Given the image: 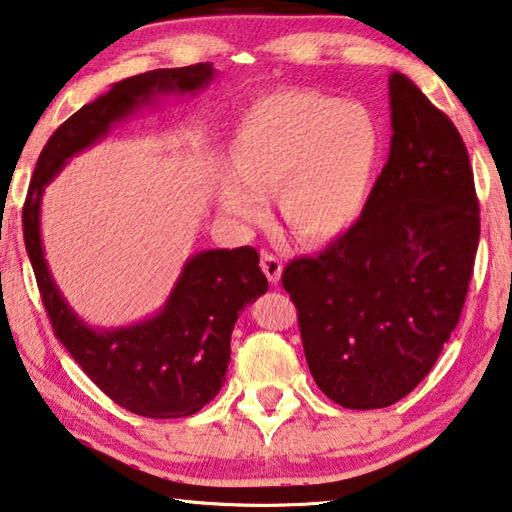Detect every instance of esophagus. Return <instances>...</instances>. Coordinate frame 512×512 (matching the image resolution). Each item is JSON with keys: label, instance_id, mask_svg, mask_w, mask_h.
Instances as JSON below:
<instances>
[{"label": "esophagus", "instance_id": "1", "mask_svg": "<svg viewBox=\"0 0 512 512\" xmlns=\"http://www.w3.org/2000/svg\"><path fill=\"white\" fill-rule=\"evenodd\" d=\"M262 271L266 273L268 282H271V284L280 282L282 280V262H280V257L264 253L262 255Z\"/></svg>", "mask_w": 512, "mask_h": 512}]
</instances>
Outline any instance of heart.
<instances>
[{"label":"heart","mask_w":512,"mask_h":512,"mask_svg":"<svg viewBox=\"0 0 512 512\" xmlns=\"http://www.w3.org/2000/svg\"><path fill=\"white\" fill-rule=\"evenodd\" d=\"M232 167L219 176L224 215L262 221L266 192L297 237L329 241L365 208L380 156V129L358 102L315 91H277L257 100L235 129Z\"/></svg>","instance_id":"1"}]
</instances>
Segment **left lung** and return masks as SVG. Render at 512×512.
<instances>
[{
	"label": "left lung",
	"instance_id": "8db88e82",
	"mask_svg": "<svg viewBox=\"0 0 512 512\" xmlns=\"http://www.w3.org/2000/svg\"><path fill=\"white\" fill-rule=\"evenodd\" d=\"M389 109V159L360 219L282 275L311 376L347 410L394 405L430 374L461 318L479 246L457 127L398 71Z\"/></svg>",
	"mask_w": 512,
	"mask_h": 512
}]
</instances>
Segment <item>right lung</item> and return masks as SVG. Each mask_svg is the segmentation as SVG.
I'll use <instances>...</instances> for the list:
<instances>
[{
	"instance_id": "obj_1",
	"label": "right lung",
	"mask_w": 512,
	"mask_h": 512,
	"mask_svg": "<svg viewBox=\"0 0 512 512\" xmlns=\"http://www.w3.org/2000/svg\"><path fill=\"white\" fill-rule=\"evenodd\" d=\"M212 78V64L201 62L147 71L111 85L107 94L55 129L37 159L22 212L26 253L55 338L111 401L147 418L190 416L219 394L239 313L268 291L257 250H201L183 264L170 297L152 318L129 327L96 329L64 300L46 264L42 194L69 159L96 145L120 120L163 96L199 94Z\"/></svg>"
}]
</instances>
